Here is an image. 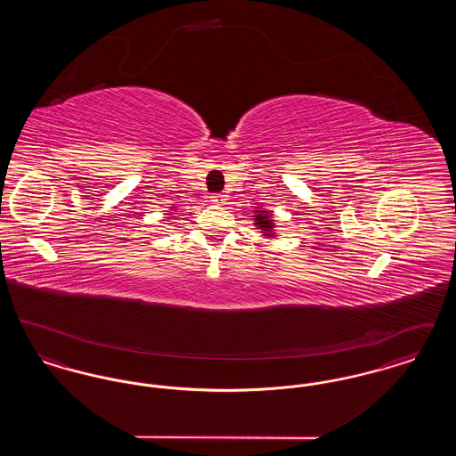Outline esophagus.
I'll use <instances>...</instances> for the list:
<instances>
[{"mask_svg":"<svg viewBox=\"0 0 456 456\" xmlns=\"http://www.w3.org/2000/svg\"><path fill=\"white\" fill-rule=\"evenodd\" d=\"M210 198H212V201H214V203H218V205L225 203V200H227L224 193H212V196H210Z\"/></svg>","mask_w":456,"mask_h":456,"instance_id":"34e87169","label":"esophagus"}]
</instances>
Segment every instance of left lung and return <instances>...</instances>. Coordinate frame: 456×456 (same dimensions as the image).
<instances>
[{"label": "left lung", "mask_w": 456, "mask_h": 456, "mask_svg": "<svg viewBox=\"0 0 456 456\" xmlns=\"http://www.w3.org/2000/svg\"><path fill=\"white\" fill-rule=\"evenodd\" d=\"M263 214H266V212H263ZM256 220H258L256 224L260 225L261 231H270V229H272V224H270V220H268L266 216H258Z\"/></svg>", "instance_id": "8db88e82"}]
</instances>
